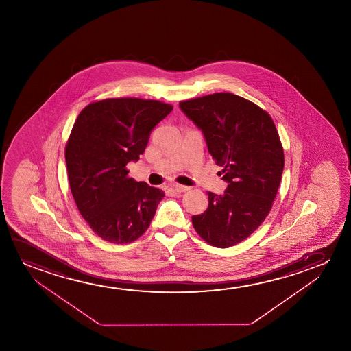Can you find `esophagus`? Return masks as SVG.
Masks as SVG:
<instances>
[{
	"label": "esophagus",
	"instance_id": "1",
	"mask_svg": "<svg viewBox=\"0 0 351 351\" xmlns=\"http://www.w3.org/2000/svg\"><path fill=\"white\" fill-rule=\"evenodd\" d=\"M171 189H173V191H175V192L182 193L187 192L188 189H189V187H187V186H182V184H178V183H176V184H173V186H171Z\"/></svg>",
	"mask_w": 351,
	"mask_h": 351
}]
</instances>
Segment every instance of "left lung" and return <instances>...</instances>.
Masks as SVG:
<instances>
[{
  "label": "left lung",
  "instance_id": "8db88e82",
  "mask_svg": "<svg viewBox=\"0 0 351 351\" xmlns=\"http://www.w3.org/2000/svg\"><path fill=\"white\" fill-rule=\"evenodd\" d=\"M223 168V195L208 192L206 211L192 217L202 240L229 248L252 235L271 211L284 168L283 146L271 116L229 92L180 101Z\"/></svg>",
  "mask_w": 351,
  "mask_h": 351
}]
</instances>
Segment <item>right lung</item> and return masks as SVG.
<instances>
[{
	"instance_id": "obj_1",
	"label": "right lung",
	"mask_w": 351,
	"mask_h": 351,
	"mask_svg": "<svg viewBox=\"0 0 351 351\" xmlns=\"http://www.w3.org/2000/svg\"><path fill=\"white\" fill-rule=\"evenodd\" d=\"M173 106L141 98H109L85 106L66 145L74 202L103 240L125 245L147 230L164 192L128 178L125 165L144 154L151 130Z\"/></svg>"
}]
</instances>
